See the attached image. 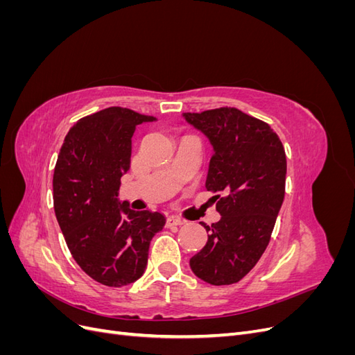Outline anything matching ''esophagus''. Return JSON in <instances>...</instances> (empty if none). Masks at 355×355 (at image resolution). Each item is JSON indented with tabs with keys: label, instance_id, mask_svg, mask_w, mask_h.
I'll use <instances>...</instances> for the list:
<instances>
[{
	"label": "esophagus",
	"instance_id": "34e87169",
	"mask_svg": "<svg viewBox=\"0 0 355 355\" xmlns=\"http://www.w3.org/2000/svg\"><path fill=\"white\" fill-rule=\"evenodd\" d=\"M182 223H185V220L178 218V216H168L166 220L167 227H178V225H182Z\"/></svg>",
	"mask_w": 355,
	"mask_h": 355
}]
</instances>
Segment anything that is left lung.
Returning a JSON list of instances; mask_svg holds the SVG:
<instances>
[{"mask_svg":"<svg viewBox=\"0 0 355 355\" xmlns=\"http://www.w3.org/2000/svg\"><path fill=\"white\" fill-rule=\"evenodd\" d=\"M184 116L213 145L206 188L220 213L211 227L201 222L209 239L191 270L213 286L239 283L271 240L286 191L284 146L270 124L231 106Z\"/></svg>","mask_w":355,"mask_h":355,"instance_id":"obj_1","label":"left lung"}]
</instances>
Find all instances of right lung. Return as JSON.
<instances>
[{"label":"right lung","mask_w":355,"mask_h":355,"mask_svg":"<svg viewBox=\"0 0 355 355\" xmlns=\"http://www.w3.org/2000/svg\"><path fill=\"white\" fill-rule=\"evenodd\" d=\"M154 120L121 106L84 116L69 128L56 161L53 204L59 227L75 262L103 286L141 278L149 243L166 223L158 211H136L116 200L130 167L135 128Z\"/></svg>","instance_id":"add662e5"}]
</instances>
